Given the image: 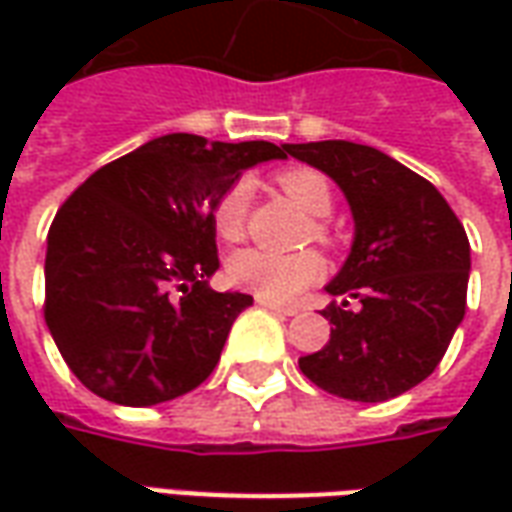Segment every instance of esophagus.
<instances>
[{
	"instance_id": "1",
	"label": "esophagus",
	"mask_w": 512,
	"mask_h": 512,
	"mask_svg": "<svg viewBox=\"0 0 512 512\" xmlns=\"http://www.w3.org/2000/svg\"><path fill=\"white\" fill-rule=\"evenodd\" d=\"M257 304H260V307H266V310H271V312H279V315H296V307H285V304H277V301H268V299H260V296H257Z\"/></svg>"
}]
</instances>
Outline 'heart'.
<instances>
[{
    "label": "heart",
    "instance_id": "obj_1",
    "mask_svg": "<svg viewBox=\"0 0 512 512\" xmlns=\"http://www.w3.org/2000/svg\"><path fill=\"white\" fill-rule=\"evenodd\" d=\"M279 186L290 200L301 205L312 216H326L332 211V186L318 169L296 167L279 175ZM246 211H249V183L235 180L222 191L213 205V224L216 233L227 241H238L244 235ZM318 235L323 230L318 227ZM323 257L318 252H268V249H238L227 260V279L235 288L249 290L268 301H293L301 290L323 277Z\"/></svg>",
    "mask_w": 512,
    "mask_h": 512
}]
</instances>
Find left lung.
Masks as SVG:
<instances>
[{"label":"left lung","instance_id":"1","mask_svg":"<svg viewBox=\"0 0 512 512\" xmlns=\"http://www.w3.org/2000/svg\"><path fill=\"white\" fill-rule=\"evenodd\" d=\"M343 189L354 244L323 318L332 337L299 367L329 395L381 403L436 370L461 326L469 285V238L439 189L376 147L345 139L285 145Z\"/></svg>","mask_w":512,"mask_h":512}]
</instances>
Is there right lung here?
Here are the masks:
<instances>
[{
  "label": "right lung",
  "mask_w": 512,
  "mask_h": 512,
  "mask_svg": "<svg viewBox=\"0 0 512 512\" xmlns=\"http://www.w3.org/2000/svg\"><path fill=\"white\" fill-rule=\"evenodd\" d=\"M271 142L150 139L73 191L46 241V326L73 376L120 406H156L211 376L252 304L216 293L213 205Z\"/></svg>",
  "instance_id": "1"
}]
</instances>
